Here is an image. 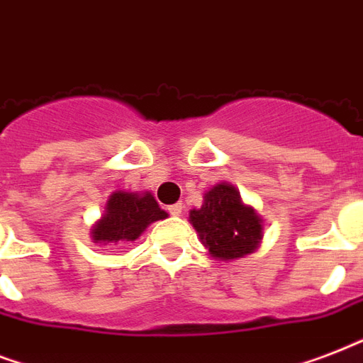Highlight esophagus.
<instances>
[{"mask_svg": "<svg viewBox=\"0 0 363 363\" xmlns=\"http://www.w3.org/2000/svg\"><path fill=\"white\" fill-rule=\"evenodd\" d=\"M182 204H170V206H168V213H170V216H179V213H182Z\"/></svg>", "mask_w": 363, "mask_h": 363, "instance_id": "esophagus-1", "label": "esophagus"}]
</instances>
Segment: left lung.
Here are the masks:
<instances>
[{
    "instance_id": "left-lung-1",
    "label": "left lung",
    "mask_w": 363,
    "mask_h": 363,
    "mask_svg": "<svg viewBox=\"0 0 363 363\" xmlns=\"http://www.w3.org/2000/svg\"><path fill=\"white\" fill-rule=\"evenodd\" d=\"M189 221L212 257L221 261L254 254L263 238L261 218L225 182L204 193L202 206L191 210Z\"/></svg>"
}]
</instances>
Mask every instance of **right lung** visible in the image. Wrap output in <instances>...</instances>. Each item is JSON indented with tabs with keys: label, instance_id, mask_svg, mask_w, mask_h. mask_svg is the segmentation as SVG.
Wrapping results in <instances>:
<instances>
[{
	"label": "right lung",
	"instance_id": "obj_1",
	"mask_svg": "<svg viewBox=\"0 0 363 363\" xmlns=\"http://www.w3.org/2000/svg\"><path fill=\"white\" fill-rule=\"evenodd\" d=\"M168 213L159 208L151 193L115 191L108 199L102 220L92 227V240L98 244H126L136 240L153 221Z\"/></svg>",
	"mask_w": 363,
	"mask_h": 363
}]
</instances>
